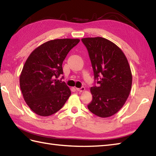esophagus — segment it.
I'll return each instance as SVG.
<instances>
[{"label":"esophagus","instance_id":"obj_1","mask_svg":"<svg viewBox=\"0 0 156 156\" xmlns=\"http://www.w3.org/2000/svg\"><path fill=\"white\" fill-rule=\"evenodd\" d=\"M76 90L79 91V92H83V91L85 90V88L83 87H81V88H76Z\"/></svg>","mask_w":156,"mask_h":156}]
</instances>
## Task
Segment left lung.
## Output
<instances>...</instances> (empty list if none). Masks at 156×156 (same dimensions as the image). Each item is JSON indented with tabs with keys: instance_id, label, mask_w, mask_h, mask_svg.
Listing matches in <instances>:
<instances>
[{
	"instance_id": "obj_1",
	"label": "left lung",
	"mask_w": 156,
	"mask_h": 156,
	"mask_svg": "<svg viewBox=\"0 0 156 156\" xmlns=\"http://www.w3.org/2000/svg\"><path fill=\"white\" fill-rule=\"evenodd\" d=\"M99 87L90 88L93 100L88 108L94 115L108 118L124 105L132 87V73L126 56L114 42L102 37L82 38Z\"/></svg>"
}]
</instances>
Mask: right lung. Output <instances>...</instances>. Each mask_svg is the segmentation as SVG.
<instances>
[{
	"mask_svg": "<svg viewBox=\"0 0 156 156\" xmlns=\"http://www.w3.org/2000/svg\"><path fill=\"white\" fill-rule=\"evenodd\" d=\"M80 39H55L34 50L23 67L20 84L23 99L32 111L48 116L62 109L71 95L66 84L58 80L62 63Z\"/></svg>",
	"mask_w": 156,
	"mask_h": 156,
	"instance_id": "add662e5",
	"label": "right lung"
}]
</instances>
